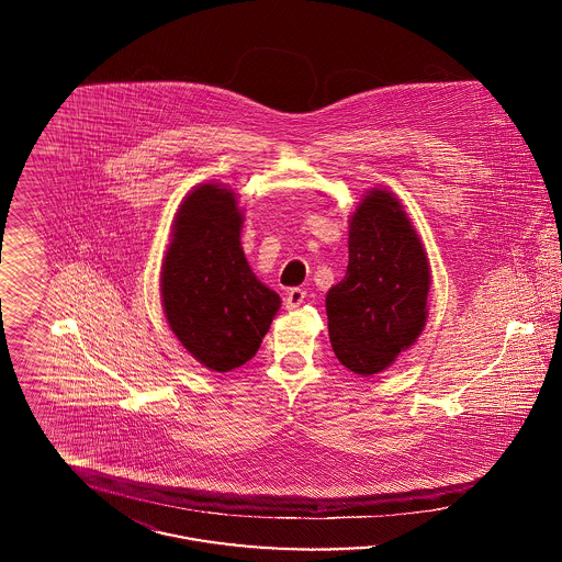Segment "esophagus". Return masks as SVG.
<instances>
[{"instance_id": "1", "label": "esophagus", "mask_w": 562, "mask_h": 562, "mask_svg": "<svg viewBox=\"0 0 562 562\" xmlns=\"http://www.w3.org/2000/svg\"><path fill=\"white\" fill-rule=\"evenodd\" d=\"M303 301H305V291H303V289H291V291L286 293V307H289V310L299 307Z\"/></svg>"}]
</instances>
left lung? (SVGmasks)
<instances>
[{
	"label": "left lung",
	"mask_w": 562,
	"mask_h": 562,
	"mask_svg": "<svg viewBox=\"0 0 562 562\" xmlns=\"http://www.w3.org/2000/svg\"><path fill=\"white\" fill-rule=\"evenodd\" d=\"M346 278L326 294L335 356L353 373H381L426 324L428 257L392 193L374 189L351 218Z\"/></svg>",
	"instance_id": "8db88e82"
}]
</instances>
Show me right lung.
Instances as JSON below:
<instances>
[{"label": "right lung", "instance_id": "obj_1", "mask_svg": "<svg viewBox=\"0 0 562 562\" xmlns=\"http://www.w3.org/2000/svg\"><path fill=\"white\" fill-rule=\"evenodd\" d=\"M234 191H191L161 268V301L172 333L200 364L218 373L257 353L280 307V296L246 263Z\"/></svg>", "mask_w": 562, "mask_h": 562}]
</instances>
